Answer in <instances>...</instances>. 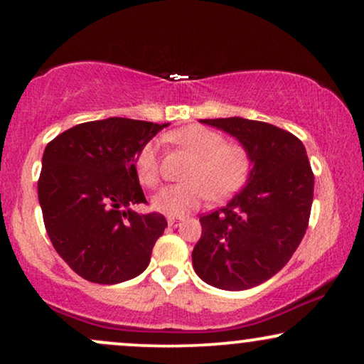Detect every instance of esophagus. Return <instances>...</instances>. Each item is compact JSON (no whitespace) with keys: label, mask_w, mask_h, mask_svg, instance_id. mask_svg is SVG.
<instances>
[{"label":"esophagus","mask_w":364,"mask_h":364,"mask_svg":"<svg viewBox=\"0 0 364 364\" xmlns=\"http://www.w3.org/2000/svg\"><path fill=\"white\" fill-rule=\"evenodd\" d=\"M167 223H168V227H181V220H178V218H167Z\"/></svg>","instance_id":"34e87169"}]
</instances>
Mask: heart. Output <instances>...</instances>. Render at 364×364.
Here are the masks:
<instances>
[{
    "label": "heart",
    "mask_w": 364,
    "mask_h": 364,
    "mask_svg": "<svg viewBox=\"0 0 364 364\" xmlns=\"http://www.w3.org/2000/svg\"><path fill=\"white\" fill-rule=\"evenodd\" d=\"M168 141L193 156L186 173V183L168 186L152 198L154 210L168 217H183L197 210L208 197L225 198L247 177L248 157L238 144L223 142L220 134L202 126H187L168 136ZM142 186L156 187L161 181V161L154 142L139 151L134 162Z\"/></svg>",
    "instance_id": "b5f03b06"
}]
</instances>
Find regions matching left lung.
<instances>
[{
  "label": "left lung",
  "mask_w": 364,
  "mask_h": 364,
  "mask_svg": "<svg viewBox=\"0 0 364 364\" xmlns=\"http://www.w3.org/2000/svg\"><path fill=\"white\" fill-rule=\"evenodd\" d=\"M235 137L250 172L227 205L200 217L193 270L208 285L248 290L277 275L300 245L313 202L306 149L293 134L243 117L200 119Z\"/></svg>",
  "instance_id": "obj_1"
}]
</instances>
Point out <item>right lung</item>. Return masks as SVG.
Returning <instances> with one entry per match:
<instances>
[{"label": "right lung", "mask_w": 364, "mask_h": 364, "mask_svg": "<svg viewBox=\"0 0 364 364\" xmlns=\"http://www.w3.org/2000/svg\"><path fill=\"white\" fill-rule=\"evenodd\" d=\"M167 126L109 117L77 124L44 149L38 182L44 227L79 277L116 285L147 268L167 222L132 210L146 203L134 162Z\"/></svg>", "instance_id": "add662e5"}]
</instances>
